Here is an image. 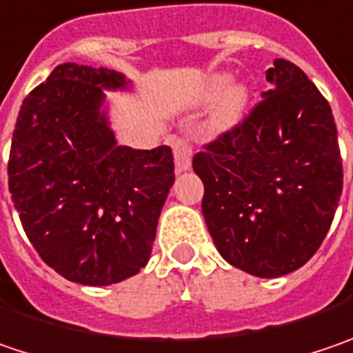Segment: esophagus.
<instances>
[{
  "label": "esophagus",
  "instance_id": "1",
  "mask_svg": "<svg viewBox=\"0 0 353 353\" xmlns=\"http://www.w3.org/2000/svg\"><path fill=\"white\" fill-rule=\"evenodd\" d=\"M172 152H174V167L176 172H186L190 165H192V147H190V141L185 137H176L172 139L170 143Z\"/></svg>",
  "mask_w": 353,
  "mask_h": 353
}]
</instances>
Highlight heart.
<instances>
[{
	"label": "heart",
	"instance_id": "heart-1",
	"mask_svg": "<svg viewBox=\"0 0 353 353\" xmlns=\"http://www.w3.org/2000/svg\"><path fill=\"white\" fill-rule=\"evenodd\" d=\"M199 105L214 103L210 111V125L216 131L236 127L250 105V91L244 83H232L230 73H212L203 81L196 95Z\"/></svg>",
	"mask_w": 353,
	"mask_h": 353
}]
</instances>
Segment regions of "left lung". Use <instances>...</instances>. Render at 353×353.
I'll use <instances>...</instances> for the list:
<instances>
[{
    "instance_id": "8db88e82",
    "label": "left lung",
    "mask_w": 353,
    "mask_h": 353,
    "mask_svg": "<svg viewBox=\"0 0 353 353\" xmlns=\"http://www.w3.org/2000/svg\"><path fill=\"white\" fill-rule=\"evenodd\" d=\"M270 89L234 131L192 159L216 250L258 278L304 266L330 230L342 194L332 109L286 59L266 71Z\"/></svg>"
}]
</instances>
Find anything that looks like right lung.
<instances>
[{"label": "right lung", "instance_id": "1", "mask_svg": "<svg viewBox=\"0 0 353 353\" xmlns=\"http://www.w3.org/2000/svg\"><path fill=\"white\" fill-rule=\"evenodd\" d=\"M105 91L131 93L113 69L57 65L19 109L9 192L47 266L83 286H109L147 266L174 183L172 150L117 143Z\"/></svg>", "mask_w": 353, "mask_h": 353}]
</instances>
